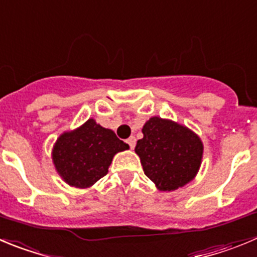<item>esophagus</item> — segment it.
Returning a JSON list of instances; mask_svg holds the SVG:
<instances>
[{
  "label": "esophagus",
  "instance_id": "34e87169",
  "mask_svg": "<svg viewBox=\"0 0 257 257\" xmlns=\"http://www.w3.org/2000/svg\"><path fill=\"white\" fill-rule=\"evenodd\" d=\"M127 144L130 145L131 149H134V148H135V145H136V139L134 138V136H131V138L127 139Z\"/></svg>",
  "mask_w": 257,
  "mask_h": 257
}]
</instances>
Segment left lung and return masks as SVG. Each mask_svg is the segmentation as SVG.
Wrapping results in <instances>:
<instances>
[{
	"label": "left lung",
	"mask_w": 257,
	"mask_h": 257,
	"mask_svg": "<svg viewBox=\"0 0 257 257\" xmlns=\"http://www.w3.org/2000/svg\"><path fill=\"white\" fill-rule=\"evenodd\" d=\"M143 134L135 153L145 175L159 190H175L194 179L203 156V144L197 134L160 117H151Z\"/></svg>",
	"instance_id": "left-lung-1"
}]
</instances>
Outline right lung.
Instances as JSON below:
<instances>
[{
  "instance_id": "obj_1",
  "label": "right lung",
  "mask_w": 257,
  "mask_h": 257,
  "mask_svg": "<svg viewBox=\"0 0 257 257\" xmlns=\"http://www.w3.org/2000/svg\"><path fill=\"white\" fill-rule=\"evenodd\" d=\"M130 146L109 128L93 118L58 138L53 148V163L67 184L89 188L108 173L112 159Z\"/></svg>"
}]
</instances>
